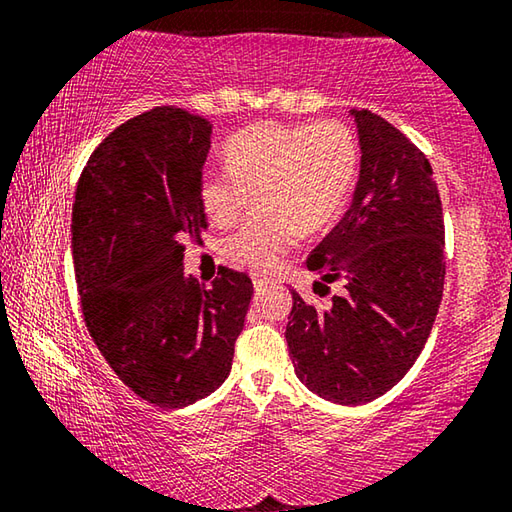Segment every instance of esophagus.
<instances>
[{"mask_svg": "<svg viewBox=\"0 0 512 512\" xmlns=\"http://www.w3.org/2000/svg\"><path fill=\"white\" fill-rule=\"evenodd\" d=\"M250 277H253V287H255L257 291H262V289L268 287V284H271V277L264 275V273H253Z\"/></svg>", "mask_w": 512, "mask_h": 512, "instance_id": "esophagus-1", "label": "esophagus"}]
</instances>
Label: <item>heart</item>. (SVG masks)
Masks as SVG:
<instances>
[{
	"label": "heart",
	"mask_w": 512,
	"mask_h": 512,
	"mask_svg": "<svg viewBox=\"0 0 512 512\" xmlns=\"http://www.w3.org/2000/svg\"><path fill=\"white\" fill-rule=\"evenodd\" d=\"M223 153L228 169L205 171L198 198L207 219L228 228L259 196L262 216L225 241V255L257 271L280 262L296 230L316 235L339 216L359 160L357 137L339 119L262 121L232 135Z\"/></svg>",
	"instance_id": "heart-1"
}]
</instances>
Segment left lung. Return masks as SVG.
Instances as JSON below:
<instances>
[{"instance_id":"8db88e82","label":"left lung","mask_w":512,"mask_h":512,"mask_svg":"<svg viewBox=\"0 0 512 512\" xmlns=\"http://www.w3.org/2000/svg\"><path fill=\"white\" fill-rule=\"evenodd\" d=\"M359 135L352 205L307 259L314 293L341 284L325 309L291 289L289 357L323 400H377L420 357L445 284V223L424 153L370 110H350Z\"/></svg>"}]
</instances>
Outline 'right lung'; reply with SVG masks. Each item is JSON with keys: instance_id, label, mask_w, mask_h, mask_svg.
Returning <instances> with one entry per match:
<instances>
[{"instance_id": "obj_1", "label": "right lung", "mask_w": 512, "mask_h": 512, "mask_svg": "<svg viewBox=\"0 0 512 512\" xmlns=\"http://www.w3.org/2000/svg\"><path fill=\"white\" fill-rule=\"evenodd\" d=\"M212 124L162 106L121 124L90 155L72 210L83 318L115 375L142 400L183 409L230 375L253 282L221 268L203 287L183 241L207 228L198 198Z\"/></svg>"}]
</instances>
